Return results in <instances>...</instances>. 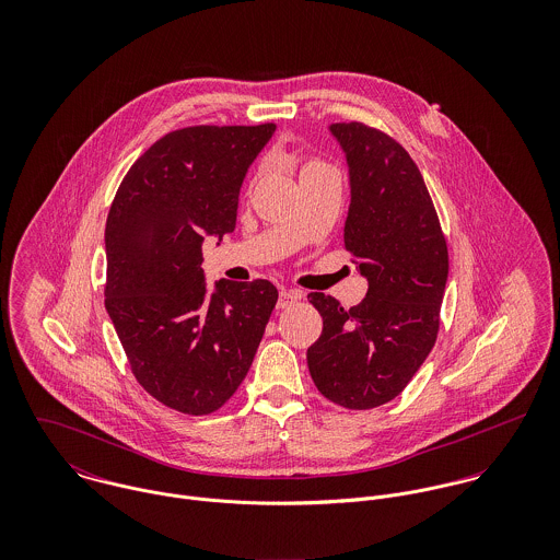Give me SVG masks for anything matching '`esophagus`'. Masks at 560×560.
I'll use <instances>...</instances> for the list:
<instances>
[{"instance_id":"1","label":"esophagus","mask_w":560,"mask_h":560,"mask_svg":"<svg viewBox=\"0 0 560 560\" xmlns=\"http://www.w3.org/2000/svg\"><path fill=\"white\" fill-rule=\"evenodd\" d=\"M300 300H302V293H300V291H289V289H284V291H280L278 308H291V306H295Z\"/></svg>"}]
</instances>
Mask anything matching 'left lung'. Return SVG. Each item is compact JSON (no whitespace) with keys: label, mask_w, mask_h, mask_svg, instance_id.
<instances>
[{"label":"left lung","mask_w":560,"mask_h":560,"mask_svg":"<svg viewBox=\"0 0 560 560\" xmlns=\"http://www.w3.org/2000/svg\"><path fill=\"white\" fill-rule=\"evenodd\" d=\"M329 133L349 170L345 247L369 291L349 311L325 293L308 295L323 331L306 358L325 399L373 409L399 397L435 345L448 249L424 178L399 142L362 122H334Z\"/></svg>","instance_id":"left-lung-1"}]
</instances>
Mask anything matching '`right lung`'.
Instances as JSON below:
<instances>
[{"label": "right lung", "instance_id": "1", "mask_svg": "<svg viewBox=\"0 0 560 560\" xmlns=\"http://www.w3.org/2000/svg\"><path fill=\"white\" fill-rule=\"evenodd\" d=\"M276 125L187 127L158 140L122 178L105 226V308L140 386L205 416L245 380L278 302L269 280H218L202 241L235 231L247 167Z\"/></svg>", "mask_w": 560, "mask_h": 560}]
</instances>
